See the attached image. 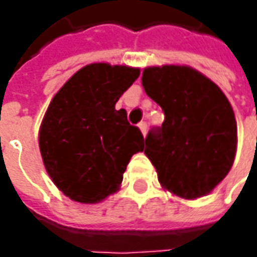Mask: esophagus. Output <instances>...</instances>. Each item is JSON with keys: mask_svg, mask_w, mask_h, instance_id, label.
<instances>
[{"mask_svg": "<svg viewBox=\"0 0 257 257\" xmlns=\"http://www.w3.org/2000/svg\"><path fill=\"white\" fill-rule=\"evenodd\" d=\"M139 128L142 130L143 136H146V133H147V123H146V121H142V123L139 124Z\"/></svg>", "mask_w": 257, "mask_h": 257, "instance_id": "obj_1", "label": "esophagus"}]
</instances>
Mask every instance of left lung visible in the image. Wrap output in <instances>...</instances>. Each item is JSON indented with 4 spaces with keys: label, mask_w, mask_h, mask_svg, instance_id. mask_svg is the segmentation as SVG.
Segmentation results:
<instances>
[{
    "label": "left lung",
    "mask_w": 257,
    "mask_h": 257,
    "mask_svg": "<svg viewBox=\"0 0 257 257\" xmlns=\"http://www.w3.org/2000/svg\"><path fill=\"white\" fill-rule=\"evenodd\" d=\"M144 91L162 107V127L146 137L144 153L164 189L184 199L210 193L232 169L237 125L223 91L184 65L149 67Z\"/></svg>",
    "instance_id": "left-lung-1"
}]
</instances>
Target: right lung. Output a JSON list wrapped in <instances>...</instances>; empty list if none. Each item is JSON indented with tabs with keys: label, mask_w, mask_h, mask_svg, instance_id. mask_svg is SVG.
<instances>
[{
	"label": "right lung",
	"mask_w": 257,
	"mask_h": 257,
	"mask_svg": "<svg viewBox=\"0 0 257 257\" xmlns=\"http://www.w3.org/2000/svg\"><path fill=\"white\" fill-rule=\"evenodd\" d=\"M139 68L95 63L78 70L48 105L40 152L54 184L71 200L98 203L117 192L132 156L143 152L139 127L115 110Z\"/></svg>",
	"instance_id": "obj_1"
}]
</instances>
